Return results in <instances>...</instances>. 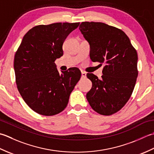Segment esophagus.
<instances>
[{"label": "esophagus", "mask_w": 154, "mask_h": 154, "mask_svg": "<svg viewBox=\"0 0 154 154\" xmlns=\"http://www.w3.org/2000/svg\"><path fill=\"white\" fill-rule=\"evenodd\" d=\"M81 73H82V77L85 78V77L86 76V73L85 72H84V71L82 70V71H81Z\"/></svg>", "instance_id": "34e87169"}]
</instances>
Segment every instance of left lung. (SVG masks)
Returning a JSON list of instances; mask_svg holds the SVG:
<instances>
[{"label": "left lung", "instance_id": "obj_1", "mask_svg": "<svg viewBox=\"0 0 154 154\" xmlns=\"http://www.w3.org/2000/svg\"><path fill=\"white\" fill-rule=\"evenodd\" d=\"M79 29L90 44L92 61L103 64V75L87 74L92 87L86 98L98 114L109 116L124 107L133 92L137 71V54L124 31L102 23L82 22Z\"/></svg>", "mask_w": 154, "mask_h": 154}]
</instances>
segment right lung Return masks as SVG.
<instances>
[{"label":"right lung","instance_id":"add662e5","mask_svg":"<svg viewBox=\"0 0 154 154\" xmlns=\"http://www.w3.org/2000/svg\"><path fill=\"white\" fill-rule=\"evenodd\" d=\"M80 23L38 25L28 31L15 53L14 68L18 92L26 104L40 115L63 111L81 77L78 68L60 74L54 63L63 55L62 45Z\"/></svg>","mask_w":154,"mask_h":154}]
</instances>
